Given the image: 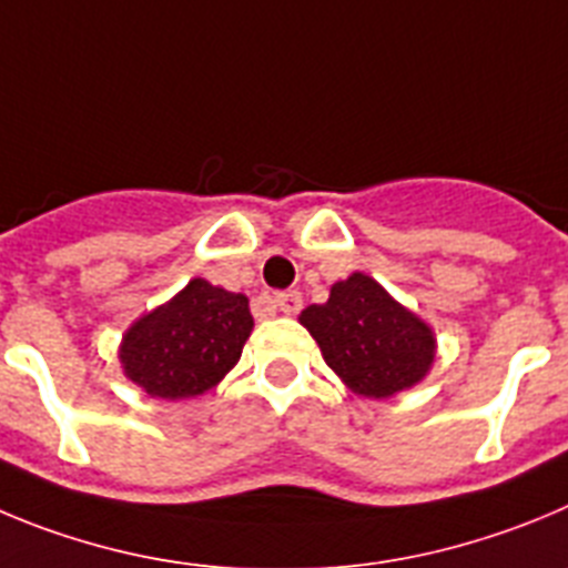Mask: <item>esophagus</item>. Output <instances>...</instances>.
Instances as JSON below:
<instances>
[{"mask_svg": "<svg viewBox=\"0 0 568 568\" xmlns=\"http://www.w3.org/2000/svg\"><path fill=\"white\" fill-rule=\"evenodd\" d=\"M274 305H277L283 314H300V308H303V294H300V291H280V294L274 296Z\"/></svg>", "mask_w": 568, "mask_h": 568, "instance_id": "esophagus-1", "label": "esophagus"}]
</instances>
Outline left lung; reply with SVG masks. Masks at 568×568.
<instances>
[{"mask_svg":"<svg viewBox=\"0 0 568 568\" xmlns=\"http://www.w3.org/2000/svg\"><path fill=\"white\" fill-rule=\"evenodd\" d=\"M300 322L322 347L331 371L371 398L416 385L436 354L433 331L367 274L336 283L328 303L308 305Z\"/></svg>","mask_w":568,"mask_h":568,"instance_id":"1","label":"left lung"}]
</instances>
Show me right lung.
I'll return each mask as SVG.
<instances>
[{
  "label": "right lung",
  "mask_w": 568,
  "mask_h": 568,
  "mask_svg": "<svg viewBox=\"0 0 568 568\" xmlns=\"http://www.w3.org/2000/svg\"><path fill=\"white\" fill-rule=\"evenodd\" d=\"M252 325L246 296L192 280L172 303L126 331L124 373L150 396H197L237 365Z\"/></svg>",
  "instance_id": "1"
}]
</instances>
